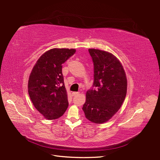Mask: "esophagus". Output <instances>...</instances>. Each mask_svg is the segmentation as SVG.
Instances as JSON below:
<instances>
[{
	"label": "esophagus",
	"instance_id": "esophagus-1",
	"mask_svg": "<svg viewBox=\"0 0 160 160\" xmlns=\"http://www.w3.org/2000/svg\"><path fill=\"white\" fill-rule=\"evenodd\" d=\"M78 94V92H72V96L74 97V96H76Z\"/></svg>",
	"mask_w": 160,
	"mask_h": 160
}]
</instances>
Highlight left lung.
Segmentation results:
<instances>
[{"label":"left lung","mask_w":160,"mask_h":160,"mask_svg":"<svg viewBox=\"0 0 160 160\" xmlns=\"http://www.w3.org/2000/svg\"><path fill=\"white\" fill-rule=\"evenodd\" d=\"M94 65L93 88L86 93L82 110L92 122L110 120L122 106L127 91V79L123 67L112 54L89 49Z\"/></svg>","instance_id":"obj_1"}]
</instances>
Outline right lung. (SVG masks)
I'll return each mask as SVG.
<instances>
[{
  "mask_svg": "<svg viewBox=\"0 0 160 160\" xmlns=\"http://www.w3.org/2000/svg\"><path fill=\"white\" fill-rule=\"evenodd\" d=\"M75 49L52 48L38 59L30 74L28 91L33 106L48 120L62 117L69 106L62 64Z\"/></svg>",
  "mask_w": 160,
  "mask_h": 160,
  "instance_id": "obj_1",
  "label": "right lung"
}]
</instances>
